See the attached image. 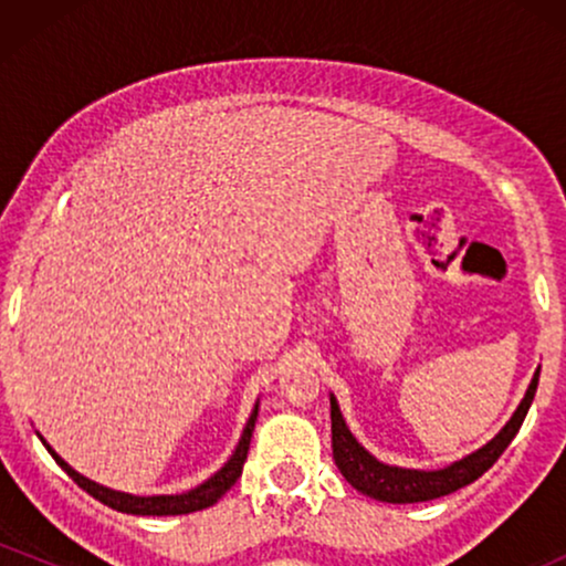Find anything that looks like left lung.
Instances as JSON below:
<instances>
[{"label": "left lung", "instance_id": "left-lung-1", "mask_svg": "<svg viewBox=\"0 0 566 566\" xmlns=\"http://www.w3.org/2000/svg\"><path fill=\"white\" fill-rule=\"evenodd\" d=\"M537 380H541V367L532 375L527 394L518 401L516 412L511 420L495 433V439L486 441L476 452L465 454V458L452 460L444 469H401V465H388L375 458L373 452L359 444V439L350 433L343 418L340 405H337L335 394H329V420H333V458L337 471L346 476V482L359 490L361 495L380 500V503H423V500H433L450 492L460 490V486L476 482L484 471L495 465V460L505 452L511 439L516 437L522 428L524 418H527L532 399H535Z\"/></svg>", "mask_w": 566, "mask_h": 566}]
</instances>
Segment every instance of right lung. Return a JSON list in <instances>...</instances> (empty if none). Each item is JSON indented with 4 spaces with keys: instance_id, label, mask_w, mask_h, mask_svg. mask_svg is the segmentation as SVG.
Wrapping results in <instances>:
<instances>
[{
    "instance_id": "obj_1",
    "label": "right lung",
    "mask_w": 566,
    "mask_h": 566,
    "mask_svg": "<svg viewBox=\"0 0 566 566\" xmlns=\"http://www.w3.org/2000/svg\"><path fill=\"white\" fill-rule=\"evenodd\" d=\"M258 405H261V401H255V407H252L250 418H247V423H244L242 437H239V444H237V450L231 452V458L226 460V463L220 465V469L212 473L210 479H205V482L193 486V490L180 492V495H129V492H119V490H112V486L97 484V482H93V479L82 476L80 471L71 469L66 460H63L61 454H57L53 447L44 441L42 433H36V437L42 439V444L48 447L50 454H53L55 463L61 465V469L66 471L84 492H90V495H93L95 500H101V503L108 505V509L122 511V513H135V516H180V513H193V511L216 505L218 500L223 497L233 484H237V479L242 476L247 450H250L252 431H255Z\"/></svg>"
}]
</instances>
